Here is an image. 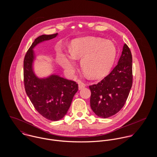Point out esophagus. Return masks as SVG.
<instances>
[{
  "label": "esophagus",
  "mask_w": 157,
  "mask_h": 157,
  "mask_svg": "<svg viewBox=\"0 0 157 157\" xmlns=\"http://www.w3.org/2000/svg\"><path fill=\"white\" fill-rule=\"evenodd\" d=\"M86 86V85L82 82H80L78 83V89L79 90H82L83 88H84Z\"/></svg>",
  "instance_id": "obj_1"
}]
</instances>
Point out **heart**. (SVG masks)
Masks as SVG:
<instances>
[{"label": "heart", "mask_w": 157, "mask_h": 157, "mask_svg": "<svg viewBox=\"0 0 157 157\" xmlns=\"http://www.w3.org/2000/svg\"><path fill=\"white\" fill-rule=\"evenodd\" d=\"M69 51V54L60 53L59 60L61 65L72 73L75 59L82 57V69L93 79L105 75L112 67L117 56V49L113 43L91 37L74 39Z\"/></svg>", "instance_id": "b5f03b06"}]
</instances>
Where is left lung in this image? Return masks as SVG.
<instances>
[{
  "mask_svg": "<svg viewBox=\"0 0 157 157\" xmlns=\"http://www.w3.org/2000/svg\"><path fill=\"white\" fill-rule=\"evenodd\" d=\"M132 85V57L124 44L117 66L96 85L90 86V108L98 117L106 118L119 112L124 105Z\"/></svg>",
  "mask_w": 157,
  "mask_h": 157,
  "instance_id": "left-lung-1",
  "label": "left lung"
}]
</instances>
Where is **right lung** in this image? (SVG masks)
Wrapping results in <instances>:
<instances>
[{
    "label": "right lung",
    "instance_id": "right-lung-1",
    "mask_svg": "<svg viewBox=\"0 0 157 157\" xmlns=\"http://www.w3.org/2000/svg\"><path fill=\"white\" fill-rule=\"evenodd\" d=\"M58 33L36 38L27 51L23 62L26 93L35 109L48 120L58 121L67 114L72 98L78 90L76 82L52 74L40 78L34 71L36 55L34 48L40 43L55 38Z\"/></svg>",
    "mask_w": 157,
    "mask_h": 157
}]
</instances>
